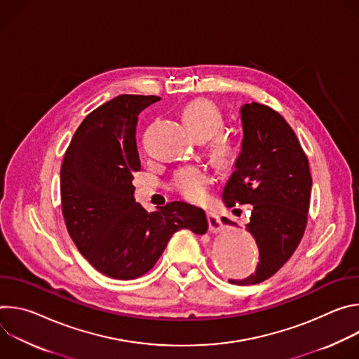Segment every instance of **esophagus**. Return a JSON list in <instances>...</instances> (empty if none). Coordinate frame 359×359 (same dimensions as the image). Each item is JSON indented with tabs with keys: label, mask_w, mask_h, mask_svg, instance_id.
<instances>
[{
	"label": "esophagus",
	"mask_w": 359,
	"mask_h": 359,
	"mask_svg": "<svg viewBox=\"0 0 359 359\" xmlns=\"http://www.w3.org/2000/svg\"><path fill=\"white\" fill-rule=\"evenodd\" d=\"M208 222H209V227H210L212 233H217L222 229L220 217L216 213H208Z\"/></svg>",
	"instance_id": "1"
}]
</instances>
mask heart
<instances>
[{"label":"heart","instance_id":"obj_1","mask_svg":"<svg viewBox=\"0 0 359 359\" xmlns=\"http://www.w3.org/2000/svg\"><path fill=\"white\" fill-rule=\"evenodd\" d=\"M183 116L190 125L194 135L208 140L216 136L224 128V121L220 109L208 99H197L184 108ZM216 149L224 150L226 142L216 140ZM213 183V173L201 165H186L176 169L170 179V187L183 198L197 203L208 196L209 187Z\"/></svg>","mask_w":359,"mask_h":359}]
</instances>
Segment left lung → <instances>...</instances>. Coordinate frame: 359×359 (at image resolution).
I'll list each match as a JSON object with an SVG mask.
<instances>
[{"mask_svg":"<svg viewBox=\"0 0 359 359\" xmlns=\"http://www.w3.org/2000/svg\"><path fill=\"white\" fill-rule=\"evenodd\" d=\"M243 143L223 190L229 206L252 204L248 231L259 245L255 271L231 284H259L276 274L298 247L309 219L313 177L309 158L285 119L267 105L241 108ZM227 224H234L223 217Z\"/></svg>","mask_w":359,"mask_h":359,"instance_id":"8db88e82","label":"left lung"}]
</instances>
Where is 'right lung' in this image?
I'll use <instances>...</instances> for the list:
<instances>
[{
    "label": "right lung",
    "mask_w": 359,
    "mask_h": 359,
    "mask_svg": "<svg viewBox=\"0 0 359 359\" xmlns=\"http://www.w3.org/2000/svg\"><path fill=\"white\" fill-rule=\"evenodd\" d=\"M161 97L119 95L92 111L76 129L61 166L62 216L83 257L99 273L133 280L156 264L172 236L208 230L204 212L183 201L147 213L133 198L140 170L139 114Z\"/></svg>",
    "instance_id": "right-lung-1"
}]
</instances>
